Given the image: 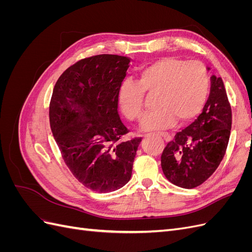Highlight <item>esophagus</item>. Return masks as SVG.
Returning <instances> with one entry per match:
<instances>
[{
    "label": "esophagus",
    "instance_id": "esophagus-1",
    "mask_svg": "<svg viewBox=\"0 0 252 252\" xmlns=\"http://www.w3.org/2000/svg\"><path fill=\"white\" fill-rule=\"evenodd\" d=\"M159 135H162L163 136V139L166 141V142H170L171 141V135L169 134V133H167V132H162L161 134Z\"/></svg>",
    "mask_w": 252,
    "mask_h": 252
}]
</instances>
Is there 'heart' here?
Here are the masks:
<instances>
[{"instance_id":"obj_1","label":"heart","mask_w":252,"mask_h":252,"mask_svg":"<svg viewBox=\"0 0 252 252\" xmlns=\"http://www.w3.org/2000/svg\"><path fill=\"white\" fill-rule=\"evenodd\" d=\"M158 94L156 106L142 122L148 130H163L177 120L188 122L201 112L209 93V73L200 62H186L177 58H164L144 67L138 82L125 81L120 88L122 110L132 121L145 113L146 94Z\"/></svg>"}]
</instances>
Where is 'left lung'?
<instances>
[{"instance_id": "1", "label": "left lung", "mask_w": 252, "mask_h": 252, "mask_svg": "<svg viewBox=\"0 0 252 252\" xmlns=\"http://www.w3.org/2000/svg\"><path fill=\"white\" fill-rule=\"evenodd\" d=\"M231 125L232 111L224 82L212 75L210 94L203 112L175 134L163 151L161 164L167 180L187 189L208 180L226 154Z\"/></svg>"}]
</instances>
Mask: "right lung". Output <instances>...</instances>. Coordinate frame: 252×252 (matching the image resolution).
Segmentation results:
<instances>
[{"label":"right lung","instance_id":"right-lung-1","mask_svg":"<svg viewBox=\"0 0 252 252\" xmlns=\"http://www.w3.org/2000/svg\"><path fill=\"white\" fill-rule=\"evenodd\" d=\"M130 59L98 55L61 74L49 104L50 128L65 164L95 192H111L131 178L142 138L121 141L129 130L119 116V93Z\"/></svg>","mask_w":252,"mask_h":252}]
</instances>
